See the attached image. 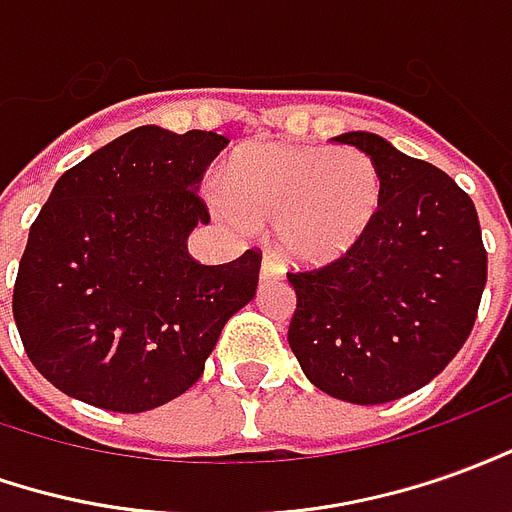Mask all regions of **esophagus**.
Instances as JSON below:
<instances>
[{
  "instance_id": "esophagus-1",
  "label": "esophagus",
  "mask_w": 512,
  "mask_h": 512,
  "mask_svg": "<svg viewBox=\"0 0 512 512\" xmlns=\"http://www.w3.org/2000/svg\"><path fill=\"white\" fill-rule=\"evenodd\" d=\"M278 264L270 259V256H264L262 259V270H259V276H262V281H270V278H278Z\"/></svg>"
}]
</instances>
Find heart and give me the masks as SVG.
<instances>
[{"instance_id": "obj_1", "label": "heart", "mask_w": 512, "mask_h": 512, "mask_svg": "<svg viewBox=\"0 0 512 512\" xmlns=\"http://www.w3.org/2000/svg\"><path fill=\"white\" fill-rule=\"evenodd\" d=\"M211 206L236 228L276 225L290 264L320 267L359 245L382 209V175L362 150L259 144L231 155Z\"/></svg>"}]
</instances>
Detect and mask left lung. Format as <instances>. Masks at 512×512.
Listing matches in <instances>:
<instances>
[{
	"instance_id": "left-lung-1",
	"label": "left lung",
	"mask_w": 512,
	"mask_h": 512,
	"mask_svg": "<svg viewBox=\"0 0 512 512\" xmlns=\"http://www.w3.org/2000/svg\"><path fill=\"white\" fill-rule=\"evenodd\" d=\"M382 175V209L343 259L287 273L290 348L317 390L384 404L429 384L463 348L488 281L471 197L443 169L351 130Z\"/></svg>"
}]
</instances>
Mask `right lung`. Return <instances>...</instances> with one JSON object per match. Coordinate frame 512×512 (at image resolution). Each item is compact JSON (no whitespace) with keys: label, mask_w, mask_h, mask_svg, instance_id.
<instances>
[{"label":"right lung","mask_w":512,"mask_h":512,"mask_svg":"<svg viewBox=\"0 0 512 512\" xmlns=\"http://www.w3.org/2000/svg\"><path fill=\"white\" fill-rule=\"evenodd\" d=\"M214 130L142 125L66 169L30 228L13 317L24 351L61 393L144 412L203 376L222 326L259 284V253L197 264L186 239L209 211Z\"/></svg>","instance_id":"1"}]
</instances>
